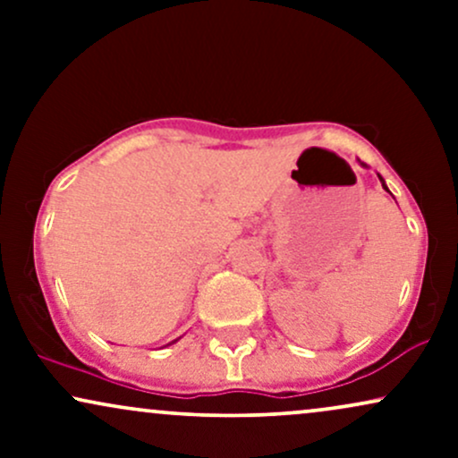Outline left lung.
<instances>
[{
  "mask_svg": "<svg viewBox=\"0 0 458 458\" xmlns=\"http://www.w3.org/2000/svg\"><path fill=\"white\" fill-rule=\"evenodd\" d=\"M381 182H383V178H381ZM383 187H386V182H383ZM387 189V187H386Z\"/></svg>",
  "mask_w": 458,
  "mask_h": 458,
  "instance_id": "left-lung-1",
  "label": "left lung"
}]
</instances>
